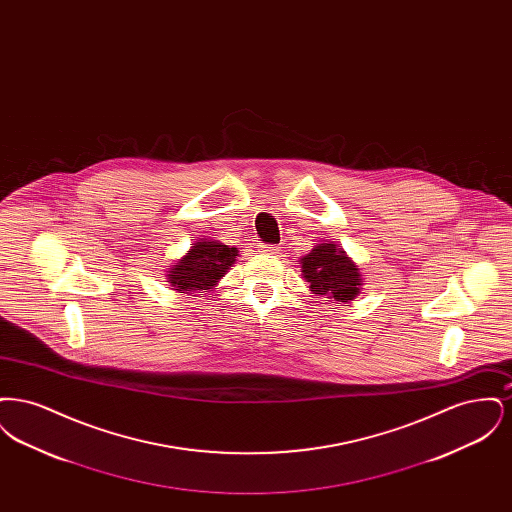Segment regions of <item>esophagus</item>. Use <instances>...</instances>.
<instances>
[{
	"instance_id": "1",
	"label": "esophagus",
	"mask_w": 512,
	"mask_h": 512,
	"mask_svg": "<svg viewBox=\"0 0 512 512\" xmlns=\"http://www.w3.org/2000/svg\"><path fill=\"white\" fill-rule=\"evenodd\" d=\"M261 251L263 253H270V255H276V253H280V247L278 245H261Z\"/></svg>"
}]
</instances>
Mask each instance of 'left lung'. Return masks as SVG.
I'll list each match as a JSON object with an SVG mask.
<instances>
[{"label": "left lung", "mask_w": 512, "mask_h": 512, "mask_svg": "<svg viewBox=\"0 0 512 512\" xmlns=\"http://www.w3.org/2000/svg\"><path fill=\"white\" fill-rule=\"evenodd\" d=\"M303 278L311 284V292L349 303L361 290V272L345 255L340 245L318 244L311 253L301 257Z\"/></svg>", "instance_id": "obj_1"}]
</instances>
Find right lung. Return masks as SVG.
<instances>
[{
  "label": "right lung",
  "mask_w": 512,
  "mask_h": 512,
  "mask_svg": "<svg viewBox=\"0 0 512 512\" xmlns=\"http://www.w3.org/2000/svg\"><path fill=\"white\" fill-rule=\"evenodd\" d=\"M238 249L217 240H199L169 270L172 290L178 293L213 290L228 268L236 263Z\"/></svg>",
  "instance_id": "right-lung-1"
}]
</instances>
